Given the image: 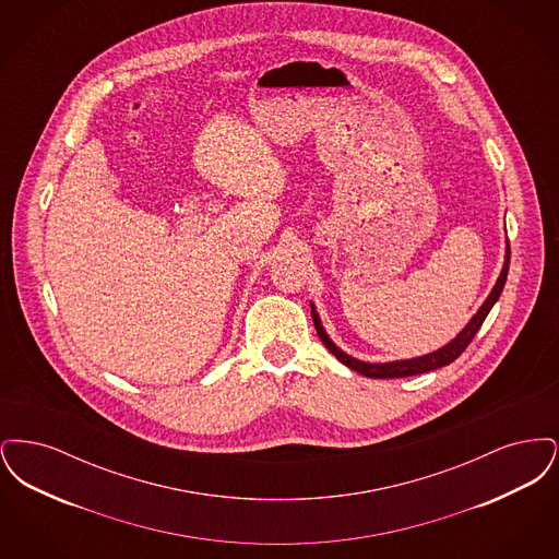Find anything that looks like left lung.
Instances as JSON below:
<instances>
[{
    "label": "left lung",
    "instance_id": "1",
    "mask_svg": "<svg viewBox=\"0 0 559 559\" xmlns=\"http://www.w3.org/2000/svg\"><path fill=\"white\" fill-rule=\"evenodd\" d=\"M509 253H511V251H509V242H507L506 264H503V270H501V274H499V281H497V285L492 287L490 295L486 297V301L481 304V308L474 314V319L467 322V326L452 340L451 344H447V346L440 347V349H436V352H431V354L419 356V358H408V360H396V362H381V365H377V362H362V360H358V358H352V356H347L346 352H342L340 347L335 346V344L329 340L326 331H324L322 324H320L319 312H317L314 304H310V306H312V320H314V326H317L320 342L324 344V347H326L340 362H344L352 371L360 372V374H365V377H372V379L411 377V374H421V372L436 371V369H440V367H447V365H451L452 360H456V358L465 352V347L472 344V340H474V335L478 333L481 322L488 317V312L492 310V306L497 304L499 295H501L503 287H506L507 272H509Z\"/></svg>",
    "mask_w": 559,
    "mask_h": 559
}]
</instances>
